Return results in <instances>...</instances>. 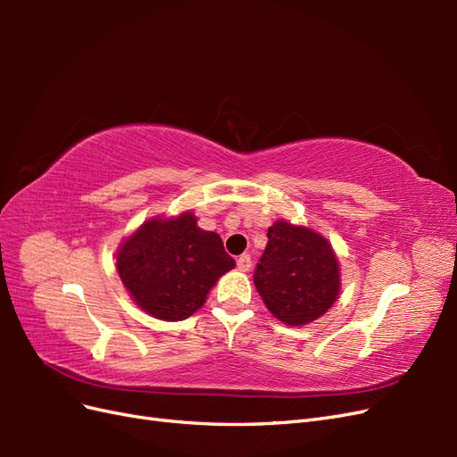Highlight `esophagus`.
I'll return each mask as SVG.
<instances>
[{
  "instance_id": "esophagus-1",
  "label": "esophagus",
  "mask_w": 457,
  "mask_h": 457,
  "mask_svg": "<svg viewBox=\"0 0 457 457\" xmlns=\"http://www.w3.org/2000/svg\"><path fill=\"white\" fill-rule=\"evenodd\" d=\"M237 265H238V270H242V272H247V270L252 269V257L247 255V253L240 255V257H238V261H237Z\"/></svg>"
}]
</instances>
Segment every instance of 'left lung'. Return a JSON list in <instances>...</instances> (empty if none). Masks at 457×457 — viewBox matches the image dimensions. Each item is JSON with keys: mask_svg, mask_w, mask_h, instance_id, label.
I'll return each mask as SVG.
<instances>
[{"mask_svg": "<svg viewBox=\"0 0 457 457\" xmlns=\"http://www.w3.org/2000/svg\"><path fill=\"white\" fill-rule=\"evenodd\" d=\"M267 237L265 253L253 274L262 303L286 326L314 322L341 294L334 247L320 232L284 219L274 220Z\"/></svg>", "mask_w": 457, "mask_h": 457, "instance_id": "1", "label": "left lung"}]
</instances>
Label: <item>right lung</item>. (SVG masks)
Listing matches in <instances>:
<instances>
[{
	"instance_id": "add662e5",
	"label": "right lung",
	"mask_w": 457,
	"mask_h": 457,
	"mask_svg": "<svg viewBox=\"0 0 457 457\" xmlns=\"http://www.w3.org/2000/svg\"><path fill=\"white\" fill-rule=\"evenodd\" d=\"M237 267L217 232L198 217L154 215L116 252V269L135 305L163 322H179L204 307L212 287Z\"/></svg>"
}]
</instances>
